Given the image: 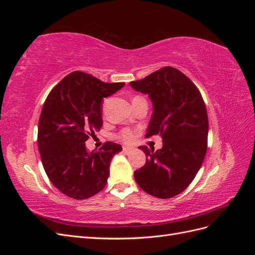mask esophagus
I'll return each mask as SVG.
<instances>
[{"label": "esophagus", "mask_w": 255, "mask_h": 255, "mask_svg": "<svg viewBox=\"0 0 255 255\" xmlns=\"http://www.w3.org/2000/svg\"><path fill=\"white\" fill-rule=\"evenodd\" d=\"M130 151H132V148H129V146H123V153L128 154Z\"/></svg>", "instance_id": "1"}]
</instances>
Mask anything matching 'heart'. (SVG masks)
<instances>
[{
	"label": "heart",
	"instance_id": "heart-1",
	"mask_svg": "<svg viewBox=\"0 0 255 255\" xmlns=\"http://www.w3.org/2000/svg\"><path fill=\"white\" fill-rule=\"evenodd\" d=\"M120 138L125 141H130L133 139V134H132V132H130V130L125 129V130H122V132H121Z\"/></svg>",
	"mask_w": 255,
	"mask_h": 255
}]
</instances>
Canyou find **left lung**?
I'll use <instances>...</instances> for the list:
<instances>
[{"label":"left lung","mask_w":255,"mask_h":255,"mask_svg":"<svg viewBox=\"0 0 255 255\" xmlns=\"http://www.w3.org/2000/svg\"><path fill=\"white\" fill-rule=\"evenodd\" d=\"M129 86L148 95L153 105L145 137L163 138V146L156 151L139 146L146 160L134 172L135 181L153 197L172 198L188 187L205 156L208 118L202 96L186 75L172 67L130 82Z\"/></svg>","instance_id":"obj_1"}]
</instances>
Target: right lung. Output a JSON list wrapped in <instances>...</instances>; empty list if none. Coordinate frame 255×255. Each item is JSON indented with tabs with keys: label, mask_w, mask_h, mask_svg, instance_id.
I'll list each match as a JSON object with an SVG mask.
<instances>
[{
	"label": "right lung",
	"mask_w": 255,
	"mask_h": 255,
	"mask_svg": "<svg viewBox=\"0 0 255 255\" xmlns=\"http://www.w3.org/2000/svg\"><path fill=\"white\" fill-rule=\"evenodd\" d=\"M125 83H104L91 74L74 71L49 94L38 123V150L51 183L64 195L84 200L101 191L110 176L118 143L106 142L89 152V135L102 127V100Z\"/></svg>",
	"instance_id": "add662e5"
}]
</instances>
